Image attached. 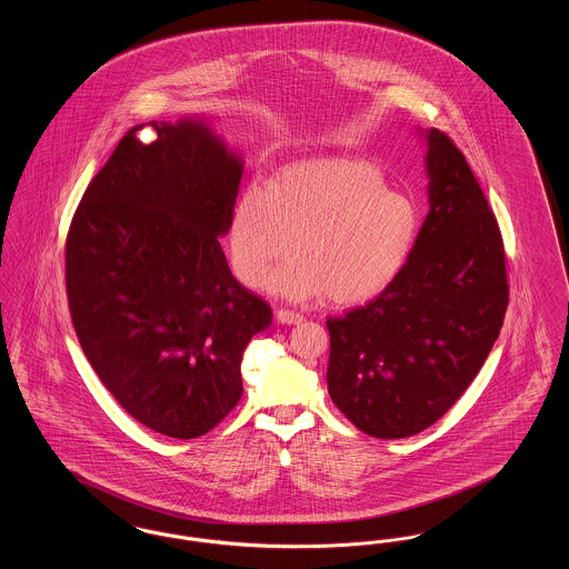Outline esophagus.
Instances as JSON below:
<instances>
[{
	"label": "esophagus",
	"instance_id": "obj_1",
	"mask_svg": "<svg viewBox=\"0 0 569 569\" xmlns=\"http://www.w3.org/2000/svg\"><path fill=\"white\" fill-rule=\"evenodd\" d=\"M274 320L281 325H298V322H302V316L292 309H277Z\"/></svg>",
	"mask_w": 569,
	"mask_h": 569
}]
</instances>
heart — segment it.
<instances>
[{"label": "heart", "instance_id": "1", "mask_svg": "<svg viewBox=\"0 0 569 569\" xmlns=\"http://www.w3.org/2000/svg\"><path fill=\"white\" fill-rule=\"evenodd\" d=\"M416 228L413 207L388 190L371 163L313 160L286 168L271 188L249 186L234 204L228 239L247 286H264L295 239L297 253L272 272V292L356 305L395 279Z\"/></svg>", "mask_w": 569, "mask_h": 569}]
</instances>
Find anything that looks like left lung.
<instances>
[{
	"instance_id": "8db88e82",
	"label": "left lung",
	"mask_w": 569,
	"mask_h": 569,
	"mask_svg": "<svg viewBox=\"0 0 569 569\" xmlns=\"http://www.w3.org/2000/svg\"><path fill=\"white\" fill-rule=\"evenodd\" d=\"M429 216L379 297L330 318L328 395L362 433L435 425L482 369L508 309L497 217L450 136L427 132Z\"/></svg>"
}]
</instances>
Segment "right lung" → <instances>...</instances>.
<instances>
[{"mask_svg": "<svg viewBox=\"0 0 569 569\" xmlns=\"http://www.w3.org/2000/svg\"><path fill=\"white\" fill-rule=\"evenodd\" d=\"M134 126L91 179L66 241V292L82 352L156 433H209L243 395L241 360L272 320L228 269L243 162L193 119Z\"/></svg>", "mask_w": 569, "mask_h": 569, "instance_id": "1", "label": "right lung"}]
</instances>
